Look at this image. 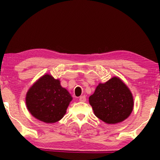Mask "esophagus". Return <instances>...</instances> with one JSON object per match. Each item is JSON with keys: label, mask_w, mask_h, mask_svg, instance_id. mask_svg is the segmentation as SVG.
I'll list each match as a JSON object with an SVG mask.
<instances>
[{"label": "esophagus", "mask_w": 160, "mask_h": 160, "mask_svg": "<svg viewBox=\"0 0 160 160\" xmlns=\"http://www.w3.org/2000/svg\"><path fill=\"white\" fill-rule=\"evenodd\" d=\"M79 100H80V102H86V97H85V95H83V96H81V97H80Z\"/></svg>", "instance_id": "1"}]
</instances>
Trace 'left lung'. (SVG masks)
<instances>
[{
  "label": "left lung",
  "mask_w": 160,
  "mask_h": 160,
  "mask_svg": "<svg viewBox=\"0 0 160 160\" xmlns=\"http://www.w3.org/2000/svg\"><path fill=\"white\" fill-rule=\"evenodd\" d=\"M89 102L97 118L108 124L126 120L134 106L130 89L118 77H113L105 83H99Z\"/></svg>",
  "instance_id": "8db88e82"
}]
</instances>
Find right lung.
<instances>
[{
  "label": "right lung",
  "mask_w": 160,
  "mask_h": 160,
  "mask_svg": "<svg viewBox=\"0 0 160 160\" xmlns=\"http://www.w3.org/2000/svg\"><path fill=\"white\" fill-rule=\"evenodd\" d=\"M72 99L68 91L62 88L60 80L45 74L29 89L25 101L27 108L34 118L53 123L63 117Z\"/></svg>",
  "instance_id": "1"
}]
</instances>
